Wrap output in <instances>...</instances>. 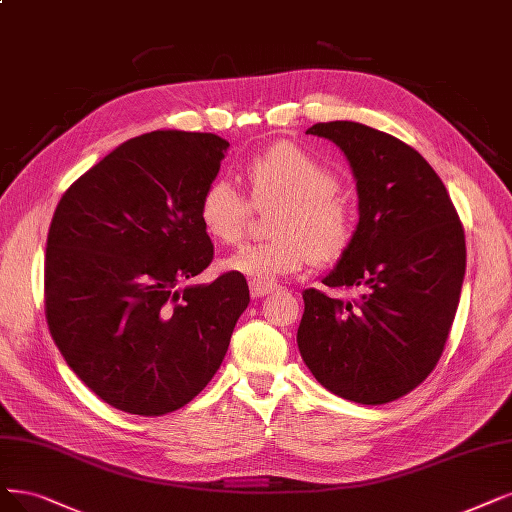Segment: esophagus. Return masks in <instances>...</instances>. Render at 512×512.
I'll list each match as a JSON object with an SVG mask.
<instances>
[{"mask_svg":"<svg viewBox=\"0 0 512 512\" xmlns=\"http://www.w3.org/2000/svg\"><path fill=\"white\" fill-rule=\"evenodd\" d=\"M273 290H277L275 283H267V281H250V294L252 298H262V296H269Z\"/></svg>","mask_w":512,"mask_h":512,"instance_id":"obj_1","label":"esophagus"}]
</instances>
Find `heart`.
I'll return each mask as SVG.
<instances>
[{
    "instance_id": "b5f03b06",
    "label": "heart",
    "mask_w": 512,
    "mask_h": 512,
    "mask_svg": "<svg viewBox=\"0 0 512 512\" xmlns=\"http://www.w3.org/2000/svg\"><path fill=\"white\" fill-rule=\"evenodd\" d=\"M252 201L258 208L277 203L269 231L273 237L248 243L222 260L227 271L256 281L300 271L306 262H336L355 235L353 212L336 191V174L309 151L279 142L245 163ZM250 203L229 180H212L197 203V218L218 243H235L250 218Z\"/></svg>"
}]
</instances>
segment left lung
Instances as JSON below:
<instances>
[{
	"instance_id": "obj_1",
	"label": "left lung",
	"mask_w": 512,
	"mask_h": 512,
	"mask_svg": "<svg viewBox=\"0 0 512 512\" xmlns=\"http://www.w3.org/2000/svg\"><path fill=\"white\" fill-rule=\"evenodd\" d=\"M357 180L359 222L321 283L357 300L304 290L302 361L327 391L361 405L395 401L435 370L466 271L464 229L428 161L399 138L357 121L315 124Z\"/></svg>"
}]
</instances>
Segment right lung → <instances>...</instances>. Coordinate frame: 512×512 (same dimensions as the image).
<instances>
[{
    "label": "right lung",
    "instance_id": "obj_1",
    "mask_svg": "<svg viewBox=\"0 0 512 512\" xmlns=\"http://www.w3.org/2000/svg\"><path fill=\"white\" fill-rule=\"evenodd\" d=\"M229 142L155 130L126 140L58 201L46 245V319L77 378L115 410L163 416L227 355L250 290L239 273L189 283L214 258L197 218Z\"/></svg>",
    "mask_w": 512,
    "mask_h": 512
}]
</instances>
